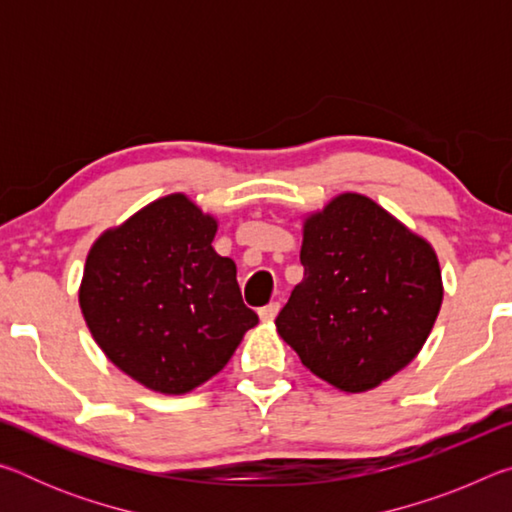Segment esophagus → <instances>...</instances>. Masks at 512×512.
Wrapping results in <instances>:
<instances>
[{
    "instance_id": "1",
    "label": "esophagus",
    "mask_w": 512,
    "mask_h": 512,
    "mask_svg": "<svg viewBox=\"0 0 512 512\" xmlns=\"http://www.w3.org/2000/svg\"><path fill=\"white\" fill-rule=\"evenodd\" d=\"M257 314H259V318L264 320V323H273L275 316L280 314V302H268V305L259 309Z\"/></svg>"
}]
</instances>
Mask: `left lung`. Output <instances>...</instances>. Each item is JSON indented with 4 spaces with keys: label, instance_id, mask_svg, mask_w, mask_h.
<instances>
[{
    "label": "left lung",
    "instance_id": "obj_1",
    "mask_svg": "<svg viewBox=\"0 0 512 512\" xmlns=\"http://www.w3.org/2000/svg\"><path fill=\"white\" fill-rule=\"evenodd\" d=\"M305 277L275 320L302 366L363 393L418 357L443 305L427 239L372 198L343 192L302 219Z\"/></svg>",
    "mask_w": 512,
    "mask_h": 512
}]
</instances>
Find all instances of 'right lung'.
I'll return each instance as SVG.
<instances>
[{"label": "right lung", "mask_w": 512, "mask_h": 512, "mask_svg": "<svg viewBox=\"0 0 512 512\" xmlns=\"http://www.w3.org/2000/svg\"><path fill=\"white\" fill-rule=\"evenodd\" d=\"M216 230V216L178 192L108 228L85 259V325L103 354L149 391H194L257 325L235 262L212 248Z\"/></svg>", "instance_id": "1"}]
</instances>
